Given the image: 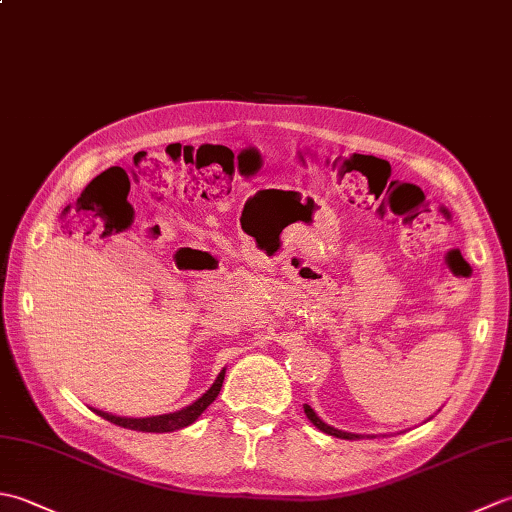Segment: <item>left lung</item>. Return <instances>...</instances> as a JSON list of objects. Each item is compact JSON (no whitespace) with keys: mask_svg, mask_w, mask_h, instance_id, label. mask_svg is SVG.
I'll return each instance as SVG.
<instances>
[{"mask_svg":"<svg viewBox=\"0 0 512 512\" xmlns=\"http://www.w3.org/2000/svg\"><path fill=\"white\" fill-rule=\"evenodd\" d=\"M303 411H306V416H308V420L314 424V427L317 429H321L323 433H328V436H334V438H341V440H363V436H358V433H350V431H341V429H334L332 424H328V422H323L319 416H317V411H314L310 405H303ZM367 438H372V436H367Z\"/></svg>","mask_w":512,"mask_h":512,"instance_id":"left-lung-1","label":"left lung"}]
</instances>
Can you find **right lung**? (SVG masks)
<instances>
[{
  "label": "right lung",
  "instance_id": "add662e5",
  "mask_svg": "<svg viewBox=\"0 0 512 512\" xmlns=\"http://www.w3.org/2000/svg\"><path fill=\"white\" fill-rule=\"evenodd\" d=\"M224 374H226V369H222V372L217 374L215 383L209 389H206L198 400L191 402V405L182 407L178 411H171V413H162V416L127 418V416H114V413H107V411H101V409H94V411L99 413L101 418L118 424V427L132 429V431H143V433H171V431L189 427V424H193L195 420L202 416L204 409L211 405V402L217 398V394H220L222 383H224Z\"/></svg>",
  "mask_w": 512,
  "mask_h": 512
}]
</instances>
